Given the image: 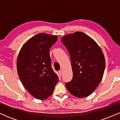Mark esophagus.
Masks as SVG:
<instances>
[{
    "label": "esophagus",
    "instance_id": "1",
    "mask_svg": "<svg viewBox=\"0 0 120 120\" xmlns=\"http://www.w3.org/2000/svg\"><path fill=\"white\" fill-rule=\"evenodd\" d=\"M62 73H63V71H61V70H60V71H59V74L60 75H62Z\"/></svg>",
    "mask_w": 120,
    "mask_h": 120
}]
</instances>
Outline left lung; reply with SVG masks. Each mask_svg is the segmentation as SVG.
Masks as SVG:
<instances>
[{
    "instance_id": "obj_1",
    "label": "left lung",
    "mask_w": 120,
    "mask_h": 120,
    "mask_svg": "<svg viewBox=\"0 0 120 120\" xmlns=\"http://www.w3.org/2000/svg\"><path fill=\"white\" fill-rule=\"evenodd\" d=\"M61 40L69 53L73 75L66 87L79 98L89 96L104 74L105 61L102 50L93 38L81 31L65 35Z\"/></svg>"
}]
</instances>
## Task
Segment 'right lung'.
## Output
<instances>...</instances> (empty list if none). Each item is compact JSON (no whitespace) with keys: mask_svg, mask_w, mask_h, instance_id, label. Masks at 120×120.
Here are the masks:
<instances>
[{"mask_svg":"<svg viewBox=\"0 0 120 120\" xmlns=\"http://www.w3.org/2000/svg\"><path fill=\"white\" fill-rule=\"evenodd\" d=\"M57 38L49 34H37L25 43L18 55L19 78L26 90L37 99L49 98L59 81L49 56V49Z\"/></svg>","mask_w":120,"mask_h":120,"instance_id":"add662e5","label":"right lung"}]
</instances>
